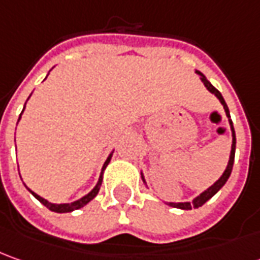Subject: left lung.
<instances>
[{
  "instance_id": "left-lung-1",
  "label": "left lung",
  "mask_w": 260,
  "mask_h": 260,
  "mask_svg": "<svg viewBox=\"0 0 260 260\" xmlns=\"http://www.w3.org/2000/svg\"><path fill=\"white\" fill-rule=\"evenodd\" d=\"M196 73L200 76V80L203 82V85L206 86V89L213 93L217 99L220 101V103L223 105V109H224V112H226V116L229 118V125H230V131H232V149H230V157H229V162L228 167H226V170H224V173L221 174L219 180L216 181V183L210 185L207 190H204V191L200 194V196H197L196 199H192V202H184V203H167L168 206H171V207H175V209H181V210H191V209H199V207H202L203 204L206 202H209L211 197L216 194V192L219 191L220 188L226 184V181L229 180V177L232 174V168H233V162H235V151H236V134H235V128H233V122L230 119V112H229V108L226 102H224V99H223V96L220 93L219 90L214 87V86L211 85L210 82L207 80V77L203 75L202 72H199V70H196ZM141 177H142V181L144 184L147 185V181H145V177L144 174L141 173Z\"/></svg>"
}]
</instances>
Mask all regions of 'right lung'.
<instances>
[{
	"label": "right lung",
	"mask_w": 260,
	"mask_h": 260,
	"mask_svg": "<svg viewBox=\"0 0 260 260\" xmlns=\"http://www.w3.org/2000/svg\"><path fill=\"white\" fill-rule=\"evenodd\" d=\"M28 101V99H27ZM27 103V102H25ZM24 108H25V105H24ZM24 108H23V112H24ZM23 112L20 113V118H18V121L21 119V115H23ZM18 123V122H17ZM112 154L113 151L108 155V158H106V161H105V164H103L102 167V171H101V175H99V180H98V183H96V185H94L93 188L90 190V191L87 192L86 196H83L82 199H79V200H76V202H72V203H61V204H57V203H50L49 200H46V199H43L41 196H39V194H36V192L32 191V190H30L25 184V187H27V190L31 192L32 196L39 200V202L41 203V204H44L49 210L54 211V213H70V211L73 210H79V209H82L83 206H86L89 202H92L94 197L98 196V192H99V188H101V185H102V177H103V171H105V168L108 167V164H109V161H111V158H112Z\"/></svg>",
	"instance_id": "right-lung-1"
}]
</instances>
